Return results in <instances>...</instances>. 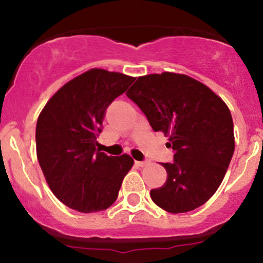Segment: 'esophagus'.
I'll list each match as a JSON object with an SVG mask.
<instances>
[{
  "mask_svg": "<svg viewBox=\"0 0 263 263\" xmlns=\"http://www.w3.org/2000/svg\"><path fill=\"white\" fill-rule=\"evenodd\" d=\"M147 164H148V162L147 161H142V162L136 161V165H138V167H146Z\"/></svg>",
  "mask_w": 263,
  "mask_h": 263,
  "instance_id": "1",
  "label": "esophagus"
}]
</instances>
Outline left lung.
<instances>
[{"mask_svg": "<svg viewBox=\"0 0 263 263\" xmlns=\"http://www.w3.org/2000/svg\"><path fill=\"white\" fill-rule=\"evenodd\" d=\"M126 95L155 131L170 137L174 162L163 163L167 180L151 190L153 203L172 214L206 203L224 179L234 155V123L228 105L200 81L164 71L140 77Z\"/></svg>", "mask_w": 263, "mask_h": 263, "instance_id": "left-lung-1", "label": "left lung"}]
</instances>
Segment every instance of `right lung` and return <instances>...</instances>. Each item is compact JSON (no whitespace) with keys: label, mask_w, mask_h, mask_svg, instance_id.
<instances>
[{"label":"right lung","mask_w":263,"mask_h":263,"mask_svg":"<svg viewBox=\"0 0 263 263\" xmlns=\"http://www.w3.org/2000/svg\"><path fill=\"white\" fill-rule=\"evenodd\" d=\"M134 81L122 73L90 69L60 87L39 114V165L53 194L70 209L98 213L117 199L134 159L98 151L96 136L108 105Z\"/></svg>","instance_id":"1"}]
</instances>
